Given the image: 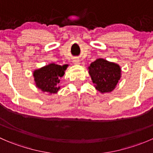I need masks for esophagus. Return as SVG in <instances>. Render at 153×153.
<instances>
[{"label":"esophagus","instance_id":"34e87169","mask_svg":"<svg viewBox=\"0 0 153 153\" xmlns=\"http://www.w3.org/2000/svg\"><path fill=\"white\" fill-rule=\"evenodd\" d=\"M73 63L75 64H80V60L78 58H75V59H74Z\"/></svg>","mask_w":153,"mask_h":153}]
</instances>
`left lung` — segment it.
Listing matches in <instances>:
<instances>
[{"instance_id":"left-lung-1","label":"left lung","mask_w":153,"mask_h":153,"mask_svg":"<svg viewBox=\"0 0 153 153\" xmlns=\"http://www.w3.org/2000/svg\"><path fill=\"white\" fill-rule=\"evenodd\" d=\"M88 70L95 89L101 94L112 92L121 78V67L104 58H97L91 63Z\"/></svg>"}]
</instances>
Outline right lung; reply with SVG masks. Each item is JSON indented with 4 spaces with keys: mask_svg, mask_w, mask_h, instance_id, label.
Returning a JSON list of instances; mask_svg holds the SVG:
<instances>
[{
    "mask_svg": "<svg viewBox=\"0 0 153 153\" xmlns=\"http://www.w3.org/2000/svg\"><path fill=\"white\" fill-rule=\"evenodd\" d=\"M68 66L67 64L61 66L50 63L44 67L35 69L33 77L36 87L49 95L57 93L61 89V86L58 85L60 79L64 75Z\"/></svg>",
    "mask_w": 153,
    "mask_h": 153,
    "instance_id": "add662e5",
    "label": "right lung"
}]
</instances>
